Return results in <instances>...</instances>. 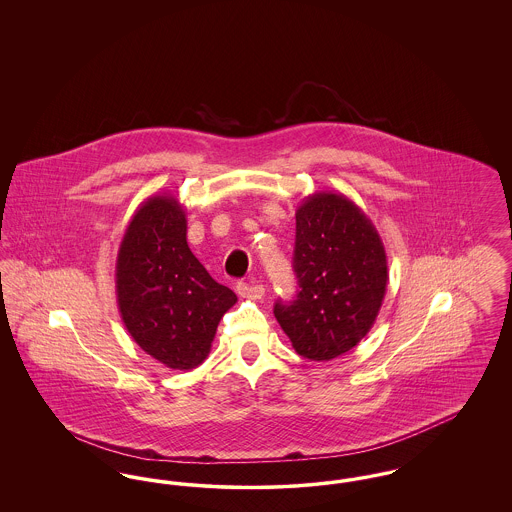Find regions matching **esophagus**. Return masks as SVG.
<instances>
[{"instance_id": "obj_1", "label": "esophagus", "mask_w": 512, "mask_h": 512, "mask_svg": "<svg viewBox=\"0 0 512 512\" xmlns=\"http://www.w3.org/2000/svg\"><path fill=\"white\" fill-rule=\"evenodd\" d=\"M236 292H238L240 297L257 301V299H263L265 288H263L261 284H245V282H240V284L236 286Z\"/></svg>"}]
</instances>
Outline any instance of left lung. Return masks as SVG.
Masks as SVG:
<instances>
[{"mask_svg":"<svg viewBox=\"0 0 512 512\" xmlns=\"http://www.w3.org/2000/svg\"><path fill=\"white\" fill-rule=\"evenodd\" d=\"M293 270L299 292L274 317L293 349L332 361L370 332L388 288V257L372 220L343 194L317 192L295 213Z\"/></svg>","mask_w":512,"mask_h":512,"instance_id":"left-lung-1","label":"left lung"}]
</instances>
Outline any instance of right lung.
I'll return each instance as SVG.
<instances>
[{
	"label": "right lung",
	"mask_w": 512,
	"mask_h": 512,
	"mask_svg": "<svg viewBox=\"0 0 512 512\" xmlns=\"http://www.w3.org/2000/svg\"><path fill=\"white\" fill-rule=\"evenodd\" d=\"M186 232L176 195L147 197L124 230L115 270L128 334L174 370H192L209 357L220 318L238 301L195 259Z\"/></svg>",
	"instance_id": "right-lung-1"
}]
</instances>
